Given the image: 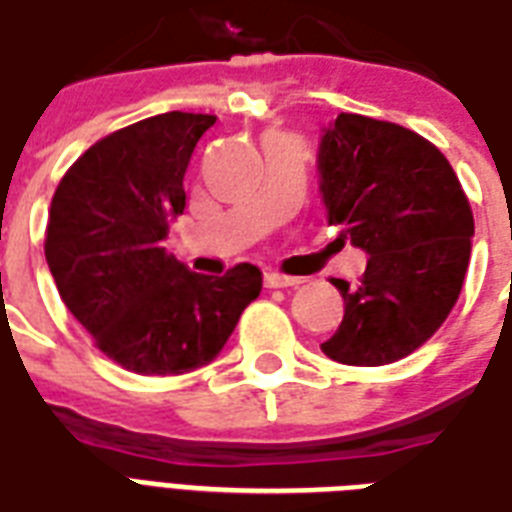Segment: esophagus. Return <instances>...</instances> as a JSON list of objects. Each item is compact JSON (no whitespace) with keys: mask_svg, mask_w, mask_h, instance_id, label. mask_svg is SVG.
Returning a JSON list of instances; mask_svg holds the SVG:
<instances>
[{"mask_svg":"<svg viewBox=\"0 0 512 512\" xmlns=\"http://www.w3.org/2000/svg\"><path fill=\"white\" fill-rule=\"evenodd\" d=\"M302 278H291V275H280V272H264V286L267 288H288L299 286Z\"/></svg>","mask_w":512,"mask_h":512,"instance_id":"obj_1","label":"esophagus"}]
</instances>
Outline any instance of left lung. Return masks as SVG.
I'll return each instance as SVG.
<instances>
[{
    "mask_svg": "<svg viewBox=\"0 0 512 512\" xmlns=\"http://www.w3.org/2000/svg\"><path fill=\"white\" fill-rule=\"evenodd\" d=\"M318 191L329 224L367 253L359 286L332 280L343 324L332 361L380 367L413 353L456 305L470 264V202L443 153L405 126L340 113L321 129Z\"/></svg>",
    "mask_w": 512,
    "mask_h": 512,
    "instance_id": "1",
    "label": "left lung"
}]
</instances>
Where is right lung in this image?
I'll list each match as a JSON object with an SVG mask.
<instances>
[{
  "label": "right lung",
  "mask_w": 512,
  "mask_h": 512,
  "mask_svg": "<svg viewBox=\"0 0 512 512\" xmlns=\"http://www.w3.org/2000/svg\"><path fill=\"white\" fill-rule=\"evenodd\" d=\"M215 115L172 113L107 134L61 178L45 259L64 305L96 348L137 375H183L224 351L261 272L213 278L164 251L186 207L188 161Z\"/></svg>",
  "instance_id": "1"
}]
</instances>
